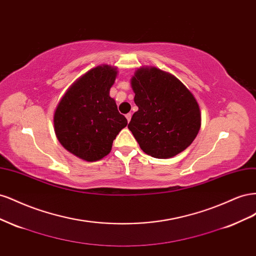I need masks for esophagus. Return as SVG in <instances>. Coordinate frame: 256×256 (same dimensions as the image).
<instances>
[{"instance_id":"obj_1","label":"esophagus","mask_w":256,"mask_h":256,"mask_svg":"<svg viewBox=\"0 0 256 256\" xmlns=\"http://www.w3.org/2000/svg\"><path fill=\"white\" fill-rule=\"evenodd\" d=\"M131 116H132V115H131V113H128V114H126V118H127L128 122H130V120H131Z\"/></svg>"}]
</instances>
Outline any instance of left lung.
Instances as JSON below:
<instances>
[{
	"mask_svg": "<svg viewBox=\"0 0 256 256\" xmlns=\"http://www.w3.org/2000/svg\"><path fill=\"white\" fill-rule=\"evenodd\" d=\"M134 112L128 128L141 150L158 159L184 152L200 128L196 97L175 76L156 67H140L130 80Z\"/></svg>",
	"mask_w": 256,
	"mask_h": 256,
	"instance_id": "left-lung-1",
	"label": "left lung"
}]
</instances>
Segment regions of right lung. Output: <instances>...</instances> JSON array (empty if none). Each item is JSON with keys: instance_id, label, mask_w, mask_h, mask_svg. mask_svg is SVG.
<instances>
[{"instance_id": "obj_1", "label": "right lung", "mask_w": 256, "mask_h": 256, "mask_svg": "<svg viewBox=\"0 0 256 256\" xmlns=\"http://www.w3.org/2000/svg\"><path fill=\"white\" fill-rule=\"evenodd\" d=\"M118 68L100 65L79 76L58 102L53 115L54 132L65 150L92 162L106 157L113 140L127 126L110 88Z\"/></svg>"}]
</instances>
